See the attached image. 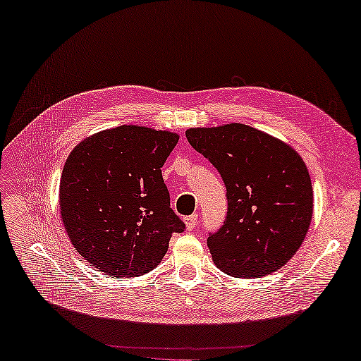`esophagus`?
Segmentation results:
<instances>
[{
  "label": "esophagus",
  "mask_w": 361,
  "mask_h": 361,
  "mask_svg": "<svg viewBox=\"0 0 361 361\" xmlns=\"http://www.w3.org/2000/svg\"><path fill=\"white\" fill-rule=\"evenodd\" d=\"M183 222H185V228L188 231L195 230V226L197 224V214H191V216L185 217V219H183Z\"/></svg>",
  "instance_id": "1"
}]
</instances>
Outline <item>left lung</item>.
I'll list each match as a JSON object with an SVG mask.
<instances>
[{"instance_id": "left-lung-1", "label": "left lung", "mask_w": 361, "mask_h": 361, "mask_svg": "<svg viewBox=\"0 0 361 361\" xmlns=\"http://www.w3.org/2000/svg\"><path fill=\"white\" fill-rule=\"evenodd\" d=\"M185 135L226 187L225 224L207 240L216 267L243 279L285 267L312 221V185L302 156L279 137L239 122L192 127Z\"/></svg>"}]
</instances>
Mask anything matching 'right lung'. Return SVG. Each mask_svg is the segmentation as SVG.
<instances>
[{"mask_svg": "<svg viewBox=\"0 0 361 361\" xmlns=\"http://www.w3.org/2000/svg\"><path fill=\"white\" fill-rule=\"evenodd\" d=\"M178 140L169 130L119 126L70 152L59 182L61 221L75 250L104 274L152 271L171 234L185 228L170 208L161 170Z\"/></svg>", "mask_w": 361, "mask_h": 361, "instance_id": "1", "label": "right lung"}]
</instances>
